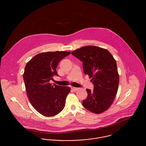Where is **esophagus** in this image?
Masks as SVG:
<instances>
[{
	"instance_id": "34e87169",
	"label": "esophagus",
	"mask_w": 146,
	"mask_h": 146,
	"mask_svg": "<svg viewBox=\"0 0 146 146\" xmlns=\"http://www.w3.org/2000/svg\"><path fill=\"white\" fill-rule=\"evenodd\" d=\"M71 89L74 91H76L78 89V88H74V87H71Z\"/></svg>"
}]
</instances>
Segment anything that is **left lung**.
I'll return each instance as SVG.
<instances>
[{
    "instance_id": "left-lung-1",
    "label": "left lung",
    "mask_w": 146,
    "mask_h": 146,
    "mask_svg": "<svg viewBox=\"0 0 146 146\" xmlns=\"http://www.w3.org/2000/svg\"><path fill=\"white\" fill-rule=\"evenodd\" d=\"M71 54L83 62L85 74L91 78L94 91L86 89L88 97L83 106L88 111L100 114L112 104L118 89L119 76L117 62L106 49L95 46H86Z\"/></svg>"
}]
</instances>
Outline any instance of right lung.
<instances>
[{
  "label": "right lung",
  "mask_w": 146,
  "mask_h": 146,
  "mask_svg": "<svg viewBox=\"0 0 146 146\" xmlns=\"http://www.w3.org/2000/svg\"><path fill=\"white\" fill-rule=\"evenodd\" d=\"M70 54L67 51L42 52L26 65L23 77L29 101L44 116H54L64 108L70 87L52 85L50 81L58 76L56 70L58 63Z\"/></svg>",
  "instance_id": "1"
}]
</instances>
